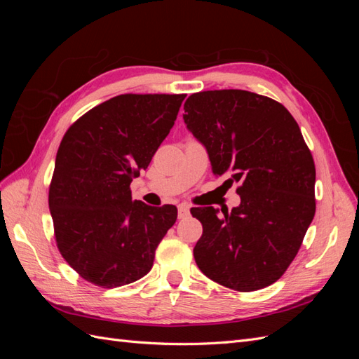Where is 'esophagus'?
Returning a JSON list of instances; mask_svg holds the SVG:
<instances>
[{
  "instance_id": "1",
  "label": "esophagus",
  "mask_w": 359,
  "mask_h": 359,
  "mask_svg": "<svg viewBox=\"0 0 359 359\" xmlns=\"http://www.w3.org/2000/svg\"><path fill=\"white\" fill-rule=\"evenodd\" d=\"M190 215V206L186 203H181L178 205V217L180 219H187Z\"/></svg>"
}]
</instances>
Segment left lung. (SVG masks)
Masks as SVG:
<instances>
[{
    "label": "left lung",
    "mask_w": 359,
    "mask_h": 359,
    "mask_svg": "<svg viewBox=\"0 0 359 359\" xmlns=\"http://www.w3.org/2000/svg\"><path fill=\"white\" fill-rule=\"evenodd\" d=\"M184 123L214 175L238 182L232 211L193 208L203 233L193 248L202 273L238 292L273 285L295 259L316 211L313 156L286 107L244 90L191 94Z\"/></svg>",
    "instance_id": "1"
}]
</instances>
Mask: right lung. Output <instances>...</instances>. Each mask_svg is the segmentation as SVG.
Listing matches in <instances>:
<instances>
[{"mask_svg":"<svg viewBox=\"0 0 359 359\" xmlns=\"http://www.w3.org/2000/svg\"><path fill=\"white\" fill-rule=\"evenodd\" d=\"M186 94H121L74 121L64 135L49 187L57 247L83 280L130 285L153 268L156 248L177 222L175 205L132 199L175 124Z\"/></svg>","mask_w":359,"mask_h":359,"instance_id":"obj_1","label":"right lung"}]
</instances>
